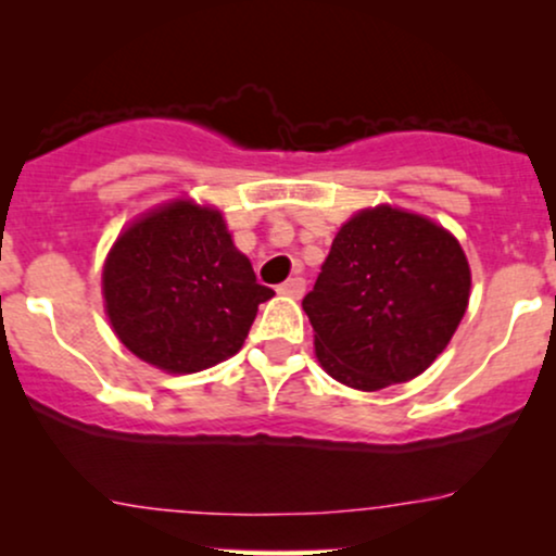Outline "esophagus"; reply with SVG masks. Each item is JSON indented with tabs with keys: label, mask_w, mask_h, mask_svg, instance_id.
Listing matches in <instances>:
<instances>
[{
	"label": "esophagus",
	"mask_w": 556,
	"mask_h": 556,
	"mask_svg": "<svg viewBox=\"0 0 556 556\" xmlns=\"http://www.w3.org/2000/svg\"><path fill=\"white\" fill-rule=\"evenodd\" d=\"M279 295L285 298H300L305 292V279L303 277H290L285 285L277 287Z\"/></svg>",
	"instance_id": "obj_1"
}]
</instances>
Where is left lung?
Returning <instances> with one entry per match:
<instances>
[{
    "label": "left lung",
    "instance_id": "8db88e82",
    "mask_svg": "<svg viewBox=\"0 0 556 556\" xmlns=\"http://www.w3.org/2000/svg\"><path fill=\"white\" fill-rule=\"evenodd\" d=\"M470 264L460 240L407 208H361L337 229L303 311L331 379L379 392L416 379L460 327Z\"/></svg>",
    "mask_w": 556,
    "mask_h": 556
}]
</instances>
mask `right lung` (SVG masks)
<instances>
[{"mask_svg":"<svg viewBox=\"0 0 556 556\" xmlns=\"http://www.w3.org/2000/svg\"><path fill=\"white\" fill-rule=\"evenodd\" d=\"M117 340L164 374H198L232 358L274 292L256 282L225 214L180 195L123 227L101 269Z\"/></svg>","mask_w":556,"mask_h":556,"instance_id":"add662e5","label":"right lung"}]
</instances>
